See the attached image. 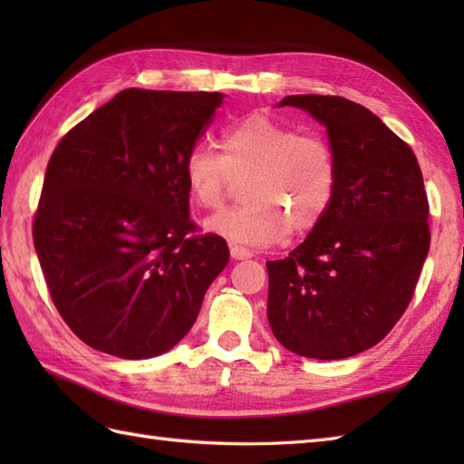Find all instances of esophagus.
I'll return each mask as SVG.
<instances>
[{"mask_svg": "<svg viewBox=\"0 0 464 464\" xmlns=\"http://www.w3.org/2000/svg\"><path fill=\"white\" fill-rule=\"evenodd\" d=\"M231 257H233V259H237V261H241V259H249V257H253V253H251L249 249L241 247V245H231Z\"/></svg>", "mask_w": 464, "mask_h": 464, "instance_id": "esophagus-1", "label": "esophagus"}]
</instances>
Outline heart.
<instances>
[{
  "label": "heart",
  "mask_w": 464,
  "mask_h": 464,
  "mask_svg": "<svg viewBox=\"0 0 464 464\" xmlns=\"http://www.w3.org/2000/svg\"><path fill=\"white\" fill-rule=\"evenodd\" d=\"M183 175L193 201L219 207L235 179L243 183V203L215 213L207 231L243 247H263L287 231H311L327 213L337 191V155L319 135H299L289 125L251 113L227 127L221 153L195 147L185 157Z\"/></svg>",
  "instance_id": "obj_1"
}]
</instances>
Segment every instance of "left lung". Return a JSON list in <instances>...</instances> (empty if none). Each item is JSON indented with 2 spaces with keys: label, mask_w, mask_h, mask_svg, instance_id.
Wrapping results in <instances>:
<instances>
[{
  "label": "left lung",
  "mask_w": 464,
  "mask_h": 464,
  "mask_svg": "<svg viewBox=\"0 0 464 464\" xmlns=\"http://www.w3.org/2000/svg\"><path fill=\"white\" fill-rule=\"evenodd\" d=\"M327 127L337 191L289 257L267 261L271 331L301 357H353L387 337L427 259L429 199L411 147L367 107L339 95L279 103Z\"/></svg>",
  "instance_id": "8db88e82"
}]
</instances>
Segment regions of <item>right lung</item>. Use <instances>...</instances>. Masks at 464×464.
Segmentation results:
<instances>
[{"mask_svg": "<svg viewBox=\"0 0 464 464\" xmlns=\"http://www.w3.org/2000/svg\"><path fill=\"white\" fill-rule=\"evenodd\" d=\"M223 93L123 90L57 143L34 245L62 319L90 347L150 359L179 343L229 263L197 235L183 163Z\"/></svg>", "mask_w": 464, "mask_h": 464, "instance_id": "1", "label": "right lung"}]
</instances>
